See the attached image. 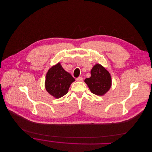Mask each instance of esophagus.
Masks as SVG:
<instances>
[{
  "instance_id": "obj_1",
  "label": "esophagus",
  "mask_w": 152,
  "mask_h": 152,
  "mask_svg": "<svg viewBox=\"0 0 152 152\" xmlns=\"http://www.w3.org/2000/svg\"><path fill=\"white\" fill-rule=\"evenodd\" d=\"M76 80H77V81H82L83 80V78L81 77H77Z\"/></svg>"
}]
</instances>
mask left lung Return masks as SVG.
<instances>
[{"mask_svg":"<svg viewBox=\"0 0 152 152\" xmlns=\"http://www.w3.org/2000/svg\"><path fill=\"white\" fill-rule=\"evenodd\" d=\"M91 77L84 82L87 84L91 92L97 95H104L111 86V78L108 71L99 64L95 65L91 70Z\"/></svg>","mask_w":152,"mask_h":152,"instance_id":"1","label":"left lung"}]
</instances>
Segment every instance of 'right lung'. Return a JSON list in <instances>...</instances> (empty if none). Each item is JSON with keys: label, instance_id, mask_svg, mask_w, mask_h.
Wrapping results in <instances>:
<instances>
[{"label": "right lung", "instance_id": "right-lung-1", "mask_svg": "<svg viewBox=\"0 0 152 152\" xmlns=\"http://www.w3.org/2000/svg\"><path fill=\"white\" fill-rule=\"evenodd\" d=\"M74 81V78L58 63L52 66L47 73L45 88L51 95L59 98L68 93L70 85Z\"/></svg>", "mask_w": 152, "mask_h": 152}]
</instances>
